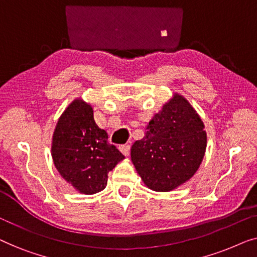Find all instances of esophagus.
<instances>
[{"label":"esophagus","instance_id":"34e87169","mask_svg":"<svg viewBox=\"0 0 257 257\" xmlns=\"http://www.w3.org/2000/svg\"><path fill=\"white\" fill-rule=\"evenodd\" d=\"M119 150H120V152L124 154V156H128L130 151H131V146H130V145H120V146H119Z\"/></svg>","mask_w":257,"mask_h":257}]
</instances>
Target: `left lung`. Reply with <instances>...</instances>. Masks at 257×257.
I'll use <instances>...</instances> for the list:
<instances>
[{
  "mask_svg": "<svg viewBox=\"0 0 257 257\" xmlns=\"http://www.w3.org/2000/svg\"><path fill=\"white\" fill-rule=\"evenodd\" d=\"M203 122L180 94L164 105L131 149L132 163L147 187L172 191L184 184L201 164L206 151Z\"/></svg>",
  "mask_w": 257,
  "mask_h": 257,
  "instance_id": "8db88e82",
  "label": "left lung"
}]
</instances>
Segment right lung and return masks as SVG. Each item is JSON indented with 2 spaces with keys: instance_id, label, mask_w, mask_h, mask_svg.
<instances>
[{
  "instance_id": "1",
  "label": "right lung",
  "mask_w": 257,
  "mask_h": 257,
  "mask_svg": "<svg viewBox=\"0 0 257 257\" xmlns=\"http://www.w3.org/2000/svg\"><path fill=\"white\" fill-rule=\"evenodd\" d=\"M52 159L59 174L84 194L106 187L108 172L124 159L97 126L92 107L77 99L59 118L52 138Z\"/></svg>"
}]
</instances>
